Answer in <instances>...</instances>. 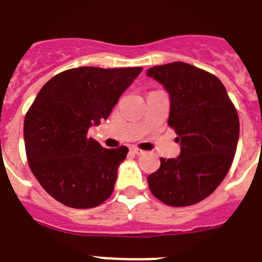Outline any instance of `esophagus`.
<instances>
[{
  "mask_svg": "<svg viewBox=\"0 0 262 262\" xmlns=\"http://www.w3.org/2000/svg\"><path fill=\"white\" fill-rule=\"evenodd\" d=\"M129 150H131V153H134V155H136V156H140V155H143V150L141 149H139V148H136V147H131L129 148Z\"/></svg>",
  "mask_w": 262,
  "mask_h": 262,
  "instance_id": "34e87169",
  "label": "esophagus"
}]
</instances>
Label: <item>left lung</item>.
Wrapping results in <instances>:
<instances>
[{
  "label": "left lung",
  "instance_id": "8db88e82",
  "mask_svg": "<svg viewBox=\"0 0 262 262\" xmlns=\"http://www.w3.org/2000/svg\"><path fill=\"white\" fill-rule=\"evenodd\" d=\"M147 75L169 93L167 123L181 143L178 157L161 158L148 186L166 205H192L208 198L229 172L239 139L236 109L220 79L192 64H161Z\"/></svg>",
  "mask_w": 262,
  "mask_h": 262
}]
</instances>
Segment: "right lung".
<instances>
[{
	"label": "right lung",
	"mask_w": 262,
	"mask_h": 262,
	"mask_svg": "<svg viewBox=\"0 0 262 262\" xmlns=\"http://www.w3.org/2000/svg\"><path fill=\"white\" fill-rule=\"evenodd\" d=\"M141 67H78L53 76L26 114L25 145L35 178L63 205L95 208L114 189L127 147L105 149L88 129L107 119Z\"/></svg>",
	"instance_id": "obj_1"
}]
</instances>
